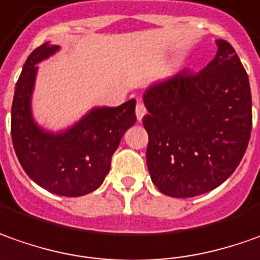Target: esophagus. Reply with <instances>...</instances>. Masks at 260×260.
<instances>
[{"label":"esophagus","mask_w":260,"mask_h":260,"mask_svg":"<svg viewBox=\"0 0 260 260\" xmlns=\"http://www.w3.org/2000/svg\"><path fill=\"white\" fill-rule=\"evenodd\" d=\"M135 112H137L138 121H142V118H144L145 114H146V108H145V105L142 102H138L137 108H135Z\"/></svg>","instance_id":"obj_1"}]
</instances>
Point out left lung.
<instances>
[{"label": "left lung", "instance_id": "obj_1", "mask_svg": "<svg viewBox=\"0 0 260 260\" xmlns=\"http://www.w3.org/2000/svg\"><path fill=\"white\" fill-rule=\"evenodd\" d=\"M215 42L216 55L204 70L179 71L144 92L146 165L156 188L168 197L192 198L218 188L248 148V74L229 42Z\"/></svg>", "mask_w": 260, "mask_h": 260}]
</instances>
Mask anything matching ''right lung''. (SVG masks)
<instances>
[{
	"label": "right lung",
	"mask_w": 260,
	"mask_h": 260,
	"mask_svg": "<svg viewBox=\"0 0 260 260\" xmlns=\"http://www.w3.org/2000/svg\"><path fill=\"white\" fill-rule=\"evenodd\" d=\"M58 51L59 45L45 42L26 58L12 101V144L21 167L37 185L61 197H82L102 185L123 134L137 121V101L95 107L58 132L42 128L32 115L37 65Z\"/></svg>",
	"instance_id": "obj_1"
}]
</instances>
